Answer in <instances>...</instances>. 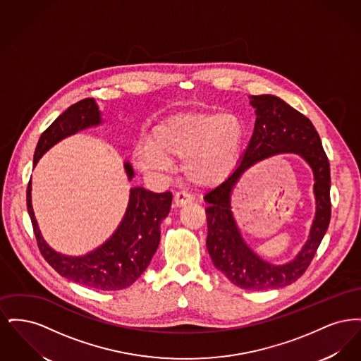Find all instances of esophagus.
Wrapping results in <instances>:
<instances>
[{"mask_svg": "<svg viewBox=\"0 0 361 361\" xmlns=\"http://www.w3.org/2000/svg\"><path fill=\"white\" fill-rule=\"evenodd\" d=\"M173 202H174V206H187V204H189V203L192 202V196H190L189 193H185V192H177V193L174 195Z\"/></svg>", "mask_w": 361, "mask_h": 361, "instance_id": "1", "label": "esophagus"}]
</instances>
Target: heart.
Returning <instances> with one entry per match:
<instances>
[{
  "mask_svg": "<svg viewBox=\"0 0 361 361\" xmlns=\"http://www.w3.org/2000/svg\"><path fill=\"white\" fill-rule=\"evenodd\" d=\"M245 139L243 124L233 114L181 112L158 123L149 143L137 147L142 171L165 172L181 160V171L196 187L221 184L233 172Z\"/></svg>",
  "mask_w": 361,
  "mask_h": 361,
  "instance_id": "heart-1",
  "label": "heart"
}]
</instances>
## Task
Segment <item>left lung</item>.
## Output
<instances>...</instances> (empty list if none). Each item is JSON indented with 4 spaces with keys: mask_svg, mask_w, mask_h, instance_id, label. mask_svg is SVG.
<instances>
[{
    "mask_svg": "<svg viewBox=\"0 0 361 361\" xmlns=\"http://www.w3.org/2000/svg\"><path fill=\"white\" fill-rule=\"evenodd\" d=\"M249 99L256 109L250 142L235 171L204 196L208 204L206 243L214 265L233 284L245 290L262 291L290 286L309 268L330 222V166L321 137L303 114L272 94L250 96ZM283 152L299 154L310 164L314 174L317 207L310 240L302 250L290 263L275 266L258 258L241 238L229 199L240 176L250 166Z\"/></svg>",
    "mask_w": 361,
    "mask_h": 361,
    "instance_id": "left-lung-1",
    "label": "left lung"
}]
</instances>
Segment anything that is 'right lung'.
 Returning a JSON list of instances; mask_svg holds the SVG:
<instances>
[{"instance_id":"add662e5","label":"right lung","mask_w":361,"mask_h":361,"mask_svg":"<svg viewBox=\"0 0 361 361\" xmlns=\"http://www.w3.org/2000/svg\"><path fill=\"white\" fill-rule=\"evenodd\" d=\"M102 124V112L94 99H84L59 115L40 135L34 166L59 140L89 127ZM128 180L134 177L130 162H124ZM31 180L27 189V208L39 250L52 268L63 277L99 291L130 287L149 267L161 240L159 226L172 206V193H154L142 187L130 189V200L119 227L102 246L85 256L71 257L55 252L43 240L31 203Z\"/></svg>"}]
</instances>
